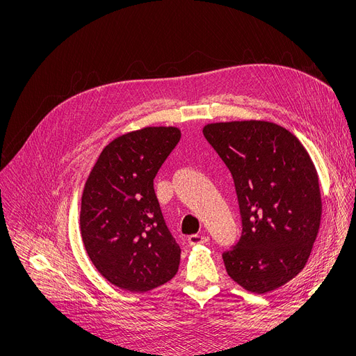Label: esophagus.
Here are the masks:
<instances>
[{"instance_id": "1", "label": "esophagus", "mask_w": 356, "mask_h": 356, "mask_svg": "<svg viewBox=\"0 0 356 356\" xmlns=\"http://www.w3.org/2000/svg\"><path fill=\"white\" fill-rule=\"evenodd\" d=\"M187 241L190 245H196V244H204L209 241L207 236H202V234H193L187 237Z\"/></svg>"}]
</instances>
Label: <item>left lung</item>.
<instances>
[{"label":"left lung","instance_id":"1","mask_svg":"<svg viewBox=\"0 0 356 356\" xmlns=\"http://www.w3.org/2000/svg\"><path fill=\"white\" fill-rule=\"evenodd\" d=\"M203 135L229 168L243 233L222 252L233 281L266 294L297 277L316 240L322 200L318 173L304 145L267 120L207 123Z\"/></svg>","mask_w":356,"mask_h":356}]
</instances>
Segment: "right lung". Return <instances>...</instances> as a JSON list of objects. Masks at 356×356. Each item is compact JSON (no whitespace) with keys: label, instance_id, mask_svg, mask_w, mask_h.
<instances>
[{"label":"right lung","instance_id":"obj_1","mask_svg":"<svg viewBox=\"0 0 356 356\" xmlns=\"http://www.w3.org/2000/svg\"><path fill=\"white\" fill-rule=\"evenodd\" d=\"M175 126H147L113 139L92 168L81 200V236L111 284L146 293L170 281L180 263L153 179L180 140Z\"/></svg>","mask_w":356,"mask_h":356}]
</instances>
